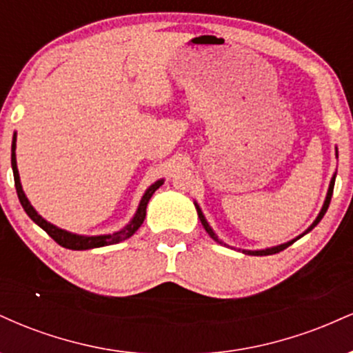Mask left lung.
<instances>
[{
	"label": "left lung",
	"instance_id": "1",
	"mask_svg": "<svg viewBox=\"0 0 353 353\" xmlns=\"http://www.w3.org/2000/svg\"><path fill=\"white\" fill-rule=\"evenodd\" d=\"M337 157H339V154H337ZM334 184H335V176L332 177V181H330V185H329V192H327V197H325V202H323V208H322V210H320V214L317 216V219H315L314 221V224L310 225L309 229H307V232H309V230H312L315 228V225L319 224L320 221H322V217H323V214L327 212V209H329V204H330V199H332V192H334ZM196 209H197V216H199V219H201V222H202V225H204V229H205V232L209 234L210 237L214 239V241H217V242H221L217 239V236L216 234L212 232V229H210V225L208 224V221H205V217L202 216V212H201V209H199V205L196 204ZM305 232V234H307ZM303 236V234H302ZM299 239V237H297ZM297 239H294V241H290V242H287V244H282V245H277V247H270V249H265V250H242V252L244 254H249V255H272V254H277V252H281V250H283V249H287V247L289 245H292L295 241H297ZM222 244V242H221Z\"/></svg>",
	"mask_w": 353,
	"mask_h": 353
}]
</instances>
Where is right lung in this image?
Wrapping results in <instances>:
<instances>
[{
  "instance_id": "obj_1",
  "label": "right lung",
  "mask_w": 353,
  "mask_h": 353,
  "mask_svg": "<svg viewBox=\"0 0 353 353\" xmlns=\"http://www.w3.org/2000/svg\"><path fill=\"white\" fill-rule=\"evenodd\" d=\"M14 149H16V134L13 137V145H11V165H13V176H14V185H16V192H18V197H19V202H21L23 209L26 210V214L33 219V222L39 225L43 230H46V234L50 236L52 241L58 242L61 247H66V249H71V250H86V249H94V247H104V245H111V244H117V242L124 241V239L131 237L132 234L136 232L137 229L141 228V224L144 222V217H145V208H148V202L149 199L152 197V194L156 192L157 189L163 185V179L154 182V184L145 190L143 201H141L139 208H137V212L134 219L131 221V224L125 225L123 230H119V232H114V234H109V236H96V237H84V236H76V234H71V232H66V230L63 229H58L56 225L50 224V222H46L44 219L39 216L38 212L33 209V205L30 204V201L26 199V196H24L23 192V188H21V182H19V174H18V168H16V154H14Z\"/></svg>"
}]
</instances>
